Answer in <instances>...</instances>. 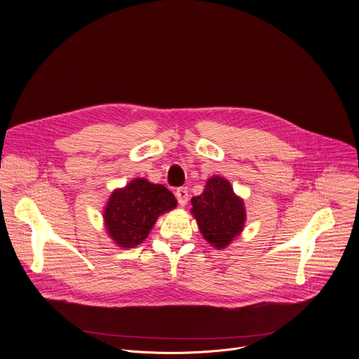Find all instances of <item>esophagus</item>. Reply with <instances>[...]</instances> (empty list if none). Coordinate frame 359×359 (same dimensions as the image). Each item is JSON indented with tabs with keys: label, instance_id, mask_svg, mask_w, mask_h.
I'll return each mask as SVG.
<instances>
[{
	"label": "esophagus",
	"instance_id": "esophagus-1",
	"mask_svg": "<svg viewBox=\"0 0 359 359\" xmlns=\"http://www.w3.org/2000/svg\"><path fill=\"white\" fill-rule=\"evenodd\" d=\"M175 196H177V199H178V203L181 205V206H185L187 205V202H188V189L185 188V187H181V188H178L177 191H175Z\"/></svg>",
	"mask_w": 359,
	"mask_h": 359
}]
</instances>
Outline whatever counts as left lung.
Instances as JSON below:
<instances>
[{
	"instance_id": "left-lung-1",
	"label": "left lung",
	"mask_w": 359,
	"mask_h": 359,
	"mask_svg": "<svg viewBox=\"0 0 359 359\" xmlns=\"http://www.w3.org/2000/svg\"><path fill=\"white\" fill-rule=\"evenodd\" d=\"M191 203L202 236L217 249L226 248L243 231L245 205L228 180L218 175L209 178L203 192L194 196Z\"/></svg>"
}]
</instances>
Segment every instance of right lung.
<instances>
[{
  "label": "right lung",
  "mask_w": 359,
  "mask_h": 359,
  "mask_svg": "<svg viewBox=\"0 0 359 359\" xmlns=\"http://www.w3.org/2000/svg\"><path fill=\"white\" fill-rule=\"evenodd\" d=\"M175 206V196L164 185L135 178L110 195L103 212L106 231L117 246L135 248L149 236L160 215Z\"/></svg>",
  "instance_id": "obj_1"
}]
</instances>
